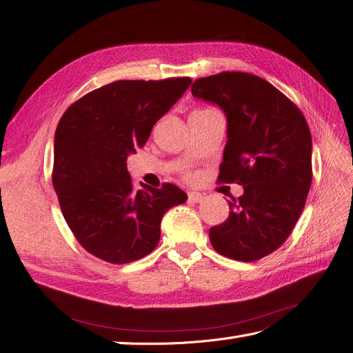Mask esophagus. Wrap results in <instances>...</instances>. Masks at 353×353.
<instances>
[{
	"mask_svg": "<svg viewBox=\"0 0 353 353\" xmlns=\"http://www.w3.org/2000/svg\"><path fill=\"white\" fill-rule=\"evenodd\" d=\"M203 199H205V196H203L201 193H196V191H190V193H188V201L190 203H200Z\"/></svg>",
	"mask_w": 353,
	"mask_h": 353,
	"instance_id": "1",
	"label": "esophagus"
}]
</instances>
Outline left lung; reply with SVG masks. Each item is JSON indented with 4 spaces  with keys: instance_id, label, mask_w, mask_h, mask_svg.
I'll return each instance as SVG.
<instances>
[{
    "instance_id": "left-lung-1",
    "label": "left lung",
    "mask_w": 353,
    "mask_h": 353,
    "mask_svg": "<svg viewBox=\"0 0 353 353\" xmlns=\"http://www.w3.org/2000/svg\"><path fill=\"white\" fill-rule=\"evenodd\" d=\"M191 94L227 114L218 179L244 188L228 201L227 221L210 228L213 249L241 262L265 258L290 236L311 188L312 138L305 116L268 81L245 72L199 78Z\"/></svg>"
}]
</instances>
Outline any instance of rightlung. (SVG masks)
Returning <instances> with one entry per match:
<instances>
[{
    "mask_svg": "<svg viewBox=\"0 0 353 353\" xmlns=\"http://www.w3.org/2000/svg\"><path fill=\"white\" fill-rule=\"evenodd\" d=\"M190 78L116 81L74 101L54 137V187L78 243L109 263L152 253L165 212L187 200L174 184L137 190L126 159L143 147L153 125L183 97Z\"/></svg>",
    "mask_w": 353,
    "mask_h": 353,
    "instance_id": "add662e5",
    "label": "right lung"
}]
</instances>
